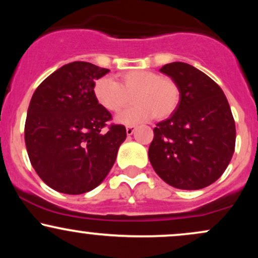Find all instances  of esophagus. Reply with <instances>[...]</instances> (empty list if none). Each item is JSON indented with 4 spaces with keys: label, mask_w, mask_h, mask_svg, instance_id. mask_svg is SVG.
<instances>
[{
    "label": "esophagus",
    "mask_w": 258,
    "mask_h": 258,
    "mask_svg": "<svg viewBox=\"0 0 258 258\" xmlns=\"http://www.w3.org/2000/svg\"><path fill=\"white\" fill-rule=\"evenodd\" d=\"M136 131V126H128V127H126V133H127V136H132L133 135V132Z\"/></svg>",
    "instance_id": "1"
}]
</instances>
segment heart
<instances>
[{"mask_svg":"<svg viewBox=\"0 0 258 258\" xmlns=\"http://www.w3.org/2000/svg\"><path fill=\"white\" fill-rule=\"evenodd\" d=\"M133 94L131 108L116 115L115 121L122 125H136L155 116L165 119L176 110L179 90L176 82L149 70H132L119 75V84L104 76L94 82L93 97L106 111L121 110Z\"/></svg>","mask_w":258,"mask_h":258,"instance_id":"heart-1","label":"heart"}]
</instances>
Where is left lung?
Here are the masks:
<instances>
[{"label":"left lung","instance_id":"8db88e82","mask_svg":"<svg viewBox=\"0 0 258 258\" xmlns=\"http://www.w3.org/2000/svg\"><path fill=\"white\" fill-rule=\"evenodd\" d=\"M179 90V103L156 123L150 164L167 184L198 190L226 171L235 147V122L223 91L206 74L182 61L164 65Z\"/></svg>","mask_w":258,"mask_h":258}]
</instances>
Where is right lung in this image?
<instances>
[{
  "label": "right lung",
  "mask_w": 258,
  "mask_h": 258,
  "mask_svg": "<svg viewBox=\"0 0 258 258\" xmlns=\"http://www.w3.org/2000/svg\"><path fill=\"white\" fill-rule=\"evenodd\" d=\"M110 70L87 61L65 64L32 94L25 122V144L32 167L52 189L84 194L104 180L126 128L93 97V86Z\"/></svg>",
  "instance_id": "obj_1"
}]
</instances>
